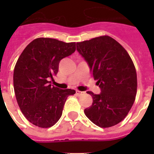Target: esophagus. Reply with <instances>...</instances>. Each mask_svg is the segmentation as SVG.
Returning a JSON list of instances; mask_svg holds the SVG:
<instances>
[{"instance_id": "1", "label": "esophagus", "mask_w": 154, "mask_h": 154, "mask_svg": "<svg viewBox=\"0 0 154 154\" xmlns=\"http://www.w3.org/2000/svg\"><path fill=\"white\" fill-rule=\"evenodd\" d=\"M85 93V92H82V91L79 90H76V94L78 95V96H82V95H83Z\"/></svg>"}]
</instances>
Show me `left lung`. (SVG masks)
Listing matches in <instances>:
<instances>
[{
	"mask_svg": "<svg viewBox=\"0 0 154 154\" xmlns=\"http://www.w3.org/2000/svg\"><path fill=\"white\" fill-rule=\"evenodd\" d=\"M77 51L90 68L101 89L87 92L92 104L84 112L94 124L108 128L123 120L135 101L137 78L135 66L124 48L107 35L76 43Z\"/></svg>",
	"mask_w": 154,
	"mask_h": 154,
	"instance_id": "8db88e82",
	"label": "left lung"
}]
</instances>
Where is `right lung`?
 Instances as JSON below:
<instances>
[{
  "instance_id": "right-lung-1",
  "label": "right lung",
  "mask_w": 154,
  "mask_h": 154,
  "mask_svg": "<svg viewBox=\"0 0 154 154\" xmlns=\"http://www.w3.org/2000/svg\"><path fill=\"white\" fill-rule=\"evenodd\" d=\"M75 51V42L38 38L28 44L14 70V89L17 104L30 123L42 128L55 125L60 119L68 96L73 89L51 85L62 58Z\"/></svg>"
}]
</instances>
